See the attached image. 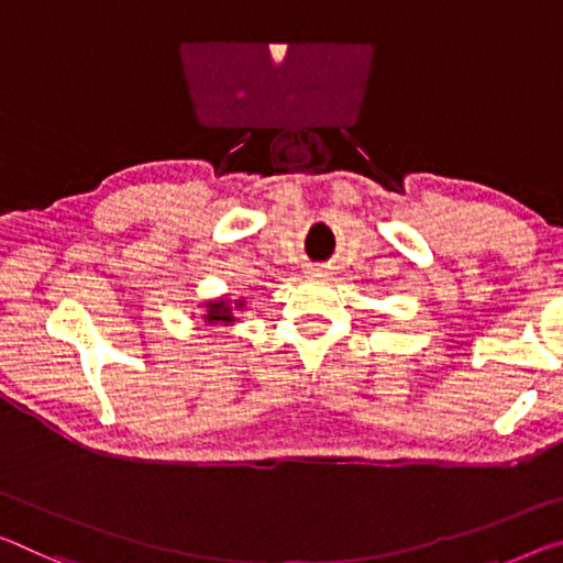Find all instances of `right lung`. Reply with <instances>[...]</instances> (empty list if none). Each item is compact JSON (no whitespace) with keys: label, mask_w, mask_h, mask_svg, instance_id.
<instances>
[{"label":"right lung","mask_w":563,"mask_h":563,"mask_svg":"<svg viewBox=\"0 0 563 563\" xmlns=\"http://www.w3.org/2000/svg\"><path fill=\"white\" fill-rule=\"evenodd\" d=\"M200 318L205 325H230L238 320L235 310L245 308V300H230L225 296H220L208 302H200Z\"/></svg>","instance_id":"1"}]
</instances>
